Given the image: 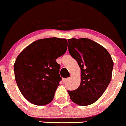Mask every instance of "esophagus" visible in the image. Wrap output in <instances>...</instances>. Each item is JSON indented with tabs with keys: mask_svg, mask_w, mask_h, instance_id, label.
<instances>
[{
	"mask_svg": "<svg viewBox=\"0 0 126 126\" xmlns=\"http://www.w3.org/2000/svg\"><path fill=\"white\" fill-rule=\"evenodd\" d=\"M70 79V77H67V78H64V79H63V82H65L67 80H69V79Z\"/></svg>",
	"mask_w": 126,
	"mask_h": 126,
	"instance_id": "34e87169",
	"label": "esophagus"
}]
</instances>
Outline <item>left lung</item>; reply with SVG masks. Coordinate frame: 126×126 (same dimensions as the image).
I'll list each match as a JSON object with an SVG mask.
<instances>
[{"instance_id": "left-lung-1", "label": "left lung", "mask_w": 126, "mask_h": 126, "mask_svg": "<svg viewBox=\"0 0 126 126\" xmlns=\"http://www.w3.org/2000/svg\"><path fill=\"white\" fill-rule=\"evenodd\" d=\"M68 50L81 69L80 85L67 91L70 98L79 106H88L103 94L112 79L113 62L106 49L86 38L71 39Z\"/></svg>"}]
</instances>
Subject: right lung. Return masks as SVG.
Segmentation results:
<instances>
[{"mask_svg":"<svg viewBox=\"0 0 126 126\" xmlns=\"http://www.w3.org/2000/svg\"><path fill=\"white\" fill-rule=\"evenodd\" d=\"M66 39L51 37L35 41L19 54L14 64L20 91L30 103L44 106L52 101L62 80L56 62L66 52Z\"/></svg>","mask_w":126,"mask_h":126,"instance_id":"right-lung-1","label":"right lung"}]
</instances>
